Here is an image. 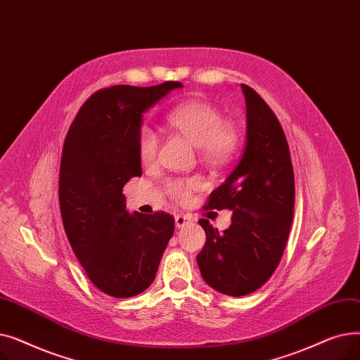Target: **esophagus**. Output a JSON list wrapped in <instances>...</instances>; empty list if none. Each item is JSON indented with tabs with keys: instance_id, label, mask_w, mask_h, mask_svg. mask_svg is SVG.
<instances>
[{
	"instance_id": "obj_1",
	"label": "esophagus",
	"mask_w": 360,
	"mask_h": 360,
	"mask_svg": "<svg viewBox=\"0 0 360 360\" xmlns=\"http://www.w3.org/2000/svg\"><path fill=\"white\" fill-rule=\"evenodd\" d=\"M190 223H191V217H188V216H185V214H178V216H175V226H176L178 229L184 228V226L190 224Z\"/></svg>"
}]
</instances>
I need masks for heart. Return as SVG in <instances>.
Listing matches in <instances>:
<instances>
[{
	"instance_id": "heart-1",
	"label": "heart",
	"mask_w": 360,
	"mask_h": 360,
	"mask_svg": "<svg viewBox=\"0 0 360 360\" xmlns=\"http://www.w3.org/2000/svg\"><path fill=\"white\" fill-rule=\"evenodd\" d=\"M167 122L182 134L193 146L200 148L204 160L210 163H223L228 160L236 147V131L224 125L221 113L205 102H186L169 112ZM139 156L144 165L153 163L159 151L158 132L148 125H141L137 136ZM198 181H172L167 190L176 201L185 202L197 190Z\"/></svg>"
}]
</instances>
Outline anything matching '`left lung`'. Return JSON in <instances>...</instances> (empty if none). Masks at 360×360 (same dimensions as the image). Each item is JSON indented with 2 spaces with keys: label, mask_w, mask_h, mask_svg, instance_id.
<instances>
[{
  "label": "left lung",
  "mask_w": 360,
  "mask_h": 360,
  "mask_svg": "<svg viewBox=\"0 0 360 360\" xmlns=\"http://www.w3.org/2000/svg\"><path fill=\"white\" fill-rule=\"evenodd\" d=\"M247 110V143L232 174L210 194L205 209H229L223 233L198 223L205 245L197 255L204 281L228 296L259 289L277 269L293 220L295 178L285 132L270 106L240 84Z\"/></svg>",
  "instance_id": "1"
}]
</instances>
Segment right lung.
<instances>
[{"mask_svg":"<svg viewBox=\"0 0 360 360\" xmlns=\"http://www.w3.org/2000/svg\"><path fill=\"white\" fill-rule=\"evenodd\" d=\"M182 87L166 82L99 90L65 137L58 190L64 229L90 281L109 296L144 292L174 235L175 220L167 213H129L122 188L141 176L137 136L143 113Z\"/></svg>","mask_w":360,"mask_h":360,"instance_id":"right-lung-1","label":"right lung"}]
</instances>
